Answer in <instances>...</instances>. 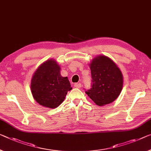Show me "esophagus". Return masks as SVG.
<instances>
[{"instance_id":"1","label":"esophagus","mask_w":151,"mask_h":151,"mask_svg":"<svg viewBox=\"0 0 151 151\" xmlns=\"http://www.w3.org/2000/svg\"><path fill=\"white\" fill-rule=\"evenodd\" d=\"M74 87L77 88H80L82 87V85H81L80 83H76L75 84H74Z\"/></svg>"}]
</instances>
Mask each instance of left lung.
<instances>
[{"label": "left lung", "mask_w": 151, "mask_h": 151, "mask_svg": "<svg viewBox=\"0 0 151 151\" xmlns=\"http://www.w3.org/2000/svg\"><path fill=\"white\" fill-rule=\"evenodd\" d=\"M92 88L86 91L98 106L110 104L117 99L123 88L124 77L120 69L109 57L99 55L89 64Z\"/></svg>", "instance_id": "8db88e82"}]
</instances>
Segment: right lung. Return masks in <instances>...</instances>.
<instances>
[{
  "label": "right lung",
  "mask_w": 151,
  "mask_h": 151,
  "mask_svg": "<svg viewBox=\"0 0 151 151\" xmlns=\"http://www.w3.org/2000/svg\"><path fill=\"white\" fill-rule=\"evenodd\" d=\"M61 68L55 59H48L37 68L31 80L34 100L45 107L55 109L63 102L72 89L68 77L61 75Z\"/></svg>",
  "instance_id": "add662e5"
}]
</instances>
